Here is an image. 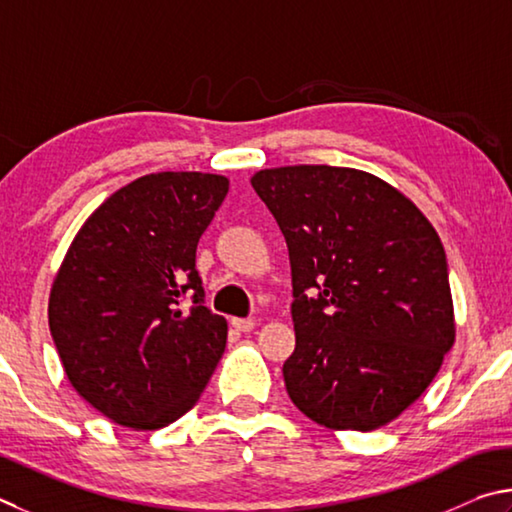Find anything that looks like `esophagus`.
Here are the masks:
<instances>
[{"label": "esophagus", "instance_id": "obj_1", "mask_svg": "<svg viewBox=\"0 0 512 512\" xmlns=\"http://www.w3.org/2000/svg\"><path fill=\"white\" fill-rule=\"evenodd\" d=\"M231 326L240 330V333H251L256 326V319H231Z\"/></svg>", "mask_w": 512, "mask_h": 512}]
</instances>
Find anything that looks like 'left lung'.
I'll use <instances>...</instances> for the list:
<instances>
[{
    "instance_id": "1",
    "label": "left lung",
    "mask_w": 512,
    "mask_h": 512,
    "mask_svg": "<svg viewBox=\"0 0 512 512\" xmlns=\"http://www.w3.org/2000/svg\"><path fill=\"white\" fill-rule=\"evenodd\" d=\"M292 265L294 405L328 429L371 432L423 396L456 335L443 242L398 188L357 168L251 177Z\"/></svg>"
}]
</instances>
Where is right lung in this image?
I'll list each match as a JSON object with an SVG mask.
<instances>
[{
	"mask_svg": "<svg viewBox=\"0 0 512 512\" xmlns=\"http://www.w3.org/2000/svg\"><path fill=\"white\" fill-rule=\"evenodd\" d=\"M227 191L222 175H143L71 240L49 294L51 337L71 387L116 425L175 423L220 362L227 319L204 306L195 249Z\"/></svg>",
	"mask_w": 512,
	"mask_h": 512,
	"instance_id": "obj_1",
	"label": "right lung"
}]
</instances>
